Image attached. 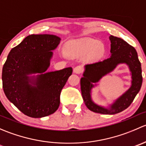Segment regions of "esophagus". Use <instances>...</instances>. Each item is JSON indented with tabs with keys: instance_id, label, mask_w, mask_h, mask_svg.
<instances>
[{
	"instance_id": "1",
	"label": "esophagus",
	"mask_w": 146,
	"mask_h": 146,
	"mask_svg": "<svg viewBox=\"0 0 146 146\" xmlns=\"http://www.w3.org/2000/svg\"><path fill=\"white\" fill-rule=\"evenodd\" d=\"M82 70V66H76V68H74V69H73V73H76V74H79V73H81Z\"/></svg>"
}]
</instances>
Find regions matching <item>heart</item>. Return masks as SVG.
I'll return each mask as SVG.
<instances>
[{
    "label": "heart",
    "instance_id": "heart-1",
    "mask_svg": "<svg viewBox=\"0 0 146 146\" xmlns=\"http://www.w3.org/2000/svg\"><path fill=\"white\" fill-rule=\"evenodd\" d=\"M65 52L70 58H79L90 54L92 58H99L104 54V48L98 41L85 38L68 42L65 46Z\"/></svg>",
    "mask_w": 146,
    "mask_h": 146
}]
</instances>
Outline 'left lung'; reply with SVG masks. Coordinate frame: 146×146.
<instances>
[{"instance_id": "8db88e82", "label": "left lung", "mask_w": 146, "mask_h": 146, "mask_svg": "<svg viewBox=\"0 0 146 146\" xmlns=\"http://www.w3.org/2000/svg\"><path fill=\"white\" fill-rule=\"evenodd\" d=\"M110 40V57L102 61L85 65L83 76L80 78L82 97L86 107L90 111L102 114H115L128 108L140 91L143 82L141 64L136 49L123 39L117 36L111 35ZM121 64H126L130 71L129 88L108 107L95 103L92 98V89L97 86L103 77L112 72Z\"/></svg>"}]
</instances>
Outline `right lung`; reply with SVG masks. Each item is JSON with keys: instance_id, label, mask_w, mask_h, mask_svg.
<instances>
[{"instance_id": "right-lung-1", "label": "right lung", "mask_w": 146, "mask_h": 146, "mask_svg": "<svg viewBox=\"0 0 146 146\" xmlns=\"http://www.w3.org/2000/svg\"><path fill=\"white\" fill-rule=\"evenodd\" d=\"M61 38L31 35L10 50L2 71L5 96L20 111L42 118L58 110L60 95L72 74L71 67L46 71ZM37 74V75H35Z\"/></svg>"}]
</instances>
